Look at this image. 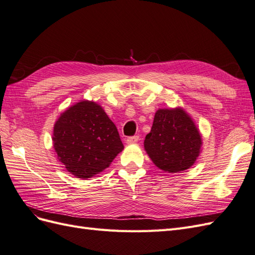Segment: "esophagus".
Returning <instances> with one entry per match:
<instances>
[{
  "mask_svg": "<svg viewBox=\"0 0 255 255\" xmlns=\"http://www.w3.org/2000/svg\"><path fill=\"white\" fill-rule=\"evenodd\" d=\"M138 140H139V137L138 136H133V137H128L127 139V143L128 144H132V143H136Z\"/></svg>",
  "mask_w": 255,
  "mask_h": 255,
  "instance_id": "34e87169",
  "label": "esophagus"
}]
</instances>
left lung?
<instances>
[{
    "label": "left lung",
    "mask_w": 255,
    "mask_h": 255,
    "mask_svg": "<svg viewBox=\"0 0 255 255\" xmlns=\"http://www.w3.org/2000/svg\"><path fill=\"white\" fill-rule=\"evenodd\" d=\"M143 145L154 165L163 171L175 173L195 164L202 151V136L182 107L159 109Z\"/></svg>",
    "instance_id": "1"
}]
</instances>
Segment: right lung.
<instances>
[{
	"label": "right lung",
	"instance_id": "right-lung-1",
	"mask_svg": "<svg viewBox=\"0 0 255 255\" xmlns=\"http://www.w3.org/2000/svg\"><path fill=\"white\" fill-rule=\"evenodd\" d=\"M53 146L68 172L88 180L110 167L123 150L118 129L101 105L82 100L59 116Z\"/></svg>",
	"mask_w": 255,
	"mask_h": 255
}]
</instances>
